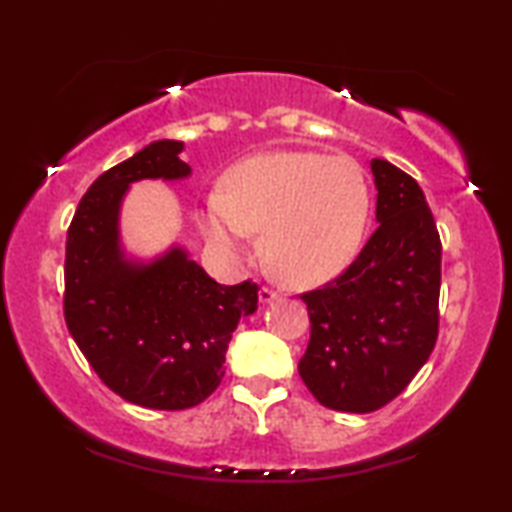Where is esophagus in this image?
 Returning a JSON list of instances; mask_svg holds the SVG:
<instances>
[{"label": "esophagus", "mask_w": 512, "mask_h": 512, "mask_svg": "<svg viewBox=\"0 0 512 512\" xmlns=\"http://www.w3.org/2000/svg\"><path fill=\"white\" fill-rule=\"evenodd\" d=\"M275 298H279V293L275 289H270V286H263V289L258 291V300H261V303H272Z\"/></svg>", "instance_id": "esophagus-1"}]
</instances>
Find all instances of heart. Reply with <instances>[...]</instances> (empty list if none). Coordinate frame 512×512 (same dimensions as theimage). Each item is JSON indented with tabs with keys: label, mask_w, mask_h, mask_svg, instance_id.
<instances>
[{
	"label": "heart",
	"mask_w": 512,
	"mask_h": 512,
	"mask_svg": "<svg viewBox=\"0 0 512 512\" xmlns=\"http://www.w3.org/2000/svg\"><path fill=\"white\" fill-rule=\"evenodd\" d=\"M370 219V186L347 156L272 151L233 165L223 191L202 202V230L228 261L263 254L277 275L298 289L338 277L359 251Z\"/></svg>",
	"instance_id": "b5f03b06"
}]
</instances>
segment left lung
<instances>
[{"instance_id":"1","label":"left lung","mask_w":512,"mask_h":512,"mask_svg":"<svg viewBox=\"0 0 512 512\" xmlns=\"http://www.w3.org/2000/svg\"><path fill=\"white\" fill-rule=\"evenodd\" d=\"M377 223L349 268L303 293L310 342L298 373L321 405L373 412L394 401L438 338L440 235L422 188L387 160H370Z\"/></svg>"}]
</instances>
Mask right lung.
Wrapping results in <instances>:
<instances>
[{"label": "right lung", "mask_w": 512, "mask_h": 512, "mask_svg": "<svg viewBox=\"0 0 512 512\" xmlns=\"http://www.w3.org/2000/svg\"><path fill=\"white\" fill-rule=\"evenodd\" d=\"M184 144L160 139L100 174L67 230L65 321L100 380L125 401L186 410L221 384L228 342L258 307V284H216L184 249L132 263L118 209L132 181L184 179Z\"/></svg>", "instance_id": "1"}]
</instances>
